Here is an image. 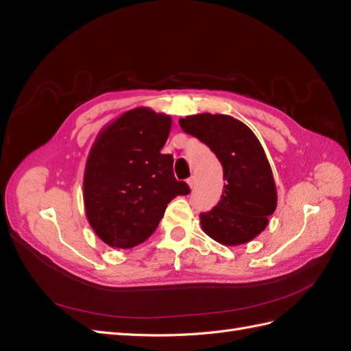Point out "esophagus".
Here are the masks:
<instances>
[{
    "mask_svg": "<svg viewBox=\"0 0 351 351\" xmlns=\"http://www.w3.org/2000/svg\"><path fill=\"white\" fill-rule=\"evenodd\" d=\"M186 184L190 185V189H194V185H195V176L193 175V176H190L189 179H186Z\"/></svg>",
    "mask_w": 351,
    "mask_h": 351,
    "instance_id": "obj_1",
    "label": "esophagus"
}]
</instances>
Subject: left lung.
<instances>
[{
    "mask_svg": "<svg viewBox=\"0 0 351 351\" xmlns=\"http://www.w3.org/2000/svg\"><path fill=\"white\" fill-rule=\"evenodd\" d=\"M179 125L208 145L223 166L224 191L217 206L200 214L203 232L229 247L254 239L276 208L272 170L258 138L229 115L199 113L181 118Z\"/></svg>",
    "mask_w": 351,
    "mask_h": 351,
    "instance_id": "1",
    "label": "left lung"
}]
</instances>
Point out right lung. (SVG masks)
Returning a JSON list of instances; mask_svg holds the SVG:
<instances>
[{
	"mask_svg": "<svg viewBox=\"0 0 351 351\" xmlns=\"http://www.w3.org/2000/svg\"><path fill=\"white\" fill-rule=\"evenodd\" d=\"M172 118L128 110L101 130L89 152L84 202L89 226L113 248H133L156 232L167 203L190 193L176 181L173 157L161 154Z\"/></svg>",
	"mask_w": 351,
	"mask_h": 351,
	"instance_id": "1",
	"label": "right lung"
}]
</instances>
